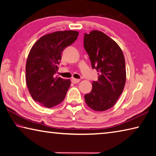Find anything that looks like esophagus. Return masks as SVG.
<instances>
[{"label":"esophagus","mask_w":156,"mask_h":156,"mask_svg":"<svg viewBox=\"0 0 156 156\" xmlns=\"http://www.w3.org/2000/svg\"><path fill=\"white\" fill-rule=\"evenodd\" d=\"M72 82L74 84H76V83H78V82H80V80H79V79H76V78H72Z\"/></svg>","instance_id":"esophagus-1"}]
</instances>
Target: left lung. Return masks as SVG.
I'll return each instance as SVG.
<instances>
[{"mask_svg": "<svg viewBox=\"0 0 156 156\" xmlns=\"http://www.w3.org/2000/svg\"><path fill=\"white\" fill-rule=\"evenodd\" d=\"M84 47L91 66L98 72L90 93L84 95L87 105L97 112L111 108L117 101L126 82V66L122 51L108 36L93 30L84 33Z\"/></svg>", "mask_w": 156, "mask_h": 156, "instance_id": "8db88e82", "label": "left lung"}]
</instances>
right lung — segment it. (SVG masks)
Returning <instances> with one entry per match:
<instances>
[{
  "instance_id": "obj_1",
  "label": "right lung",
  "mask_w": 156,
  "mask_h": 156,
  "mask_svg": "<svg viewBox=\"0 0 156 156\" xmlns=\"http://www.w3.org/2000/svg\"><path fill=\"white\" fill-rule=\"evenodd\" d=\"M76 31H58L38 40L30 51L26 66L27 88L35 101L48 108H53L65 99L71 84L69 79L55 76L62 53L76 41Z\"/></svg>"
}]
</instances>
